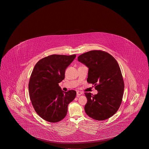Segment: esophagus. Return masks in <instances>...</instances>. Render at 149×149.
<instances>
[{
  "label": "esophagus",
  "instance_id": "34e87169",
  "mask_svg": "<svg viewBox=\"0 0 149 149\" xmlns=\"http://www.w3.org/2000/svg\"><path fill=\"white\" fill-rule=\"evenodd\" d=\"M83 94V93L81 92V91H77V97H79V95H81Z\"/></svg>",
  "mask_w": 149,
  "mask_h": 149
}]
</instances>
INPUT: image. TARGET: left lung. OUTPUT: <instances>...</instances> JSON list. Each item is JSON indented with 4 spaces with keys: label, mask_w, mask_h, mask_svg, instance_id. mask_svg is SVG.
Here are the masks:
<instances>
[{
    "label": "left lung",
    "mask_w": 149,
    "mask_h": 149,
    "mask_svg": "<svg viewBox=\"0 0 149 149\" xmlns=\"http://www.w3.org/2000/svg\"><path fill=\"white\" fill-rule=\"evenodd\" d=\"M77 59L88 67L87 81L95 84L98 92L95 95L85 93L86 113L94 120H107L117 112L122 103L124 83L119 65L112 56L101 50L88 51Z\"/></svg>",
    "instance_id": "left-lung-1"
}]
</instances>
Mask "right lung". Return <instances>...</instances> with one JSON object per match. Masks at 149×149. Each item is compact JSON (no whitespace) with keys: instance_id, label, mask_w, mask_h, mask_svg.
<instances>
[{"instance_id":"obj_1","label":"right lung","mask_w":149,"mask_h":149,"mask_svg":"<svg viewBox=\"0 0 149 149\" xmlns=\"http://www.w3.org/2000/svg\"><path fill=\"white\" fill-rule=\"evenodd\" d=\"M75 57V54H52L40 60L32 71L29 97L36 112L46 121L56 123L63 120L68 104L75 98V90L64 92L59 86L65 78V70Z\"/></svg>"}]
</instances>
